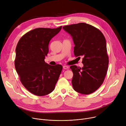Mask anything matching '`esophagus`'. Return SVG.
I'll use <instances>...</instances> for the list:
<instances>
[{
	"mask_svg": "<svg viewBox=\"0 0 126 126\" xmlns=\"http://www.w3.org/2000/svg\"><path fill=\"white\" fill-rule=\"evenodd\" d=\"M63 69H68V68H69V67H68V66H65V65H64V66H63Z\"/></svg>",
	"mask_w": 126,
	"mask_h": 126,
	"instance_id": "34e87169",
	"label": "esophagus"
}]
</instances>
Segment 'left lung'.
Here are the masks:
<instances>
[{
	"label": "left lung",
	"mask_w": 126,
	"mask_h": 126,
	"mask_svg": "<svg viewBox=\"0 0 126 126\" xmlns=\"http://www.w3.org/2000/svg\"><path fill=\"white\" fill-rule=\"evenodd\" d=\"M63 29L72 37L75 56L83 57L82 68L70 67L73 73V89L81 94H92L101 85L107 73L109 57L105 37L99 30L83 22Z\"/></svg>",
	"instance_id": "8db88e82"
}]
</instances>
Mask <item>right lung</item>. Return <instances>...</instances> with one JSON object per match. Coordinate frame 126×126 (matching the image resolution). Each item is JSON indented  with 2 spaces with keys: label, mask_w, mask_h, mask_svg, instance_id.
<instances>
[{
  "label": "right lung",
  "mask_w": 126,
  "mask_h": 126,
  "mask_svg": "<svg viewBox=\"0 0 126 126\" xmlns=\"http://www.w3.org/2000/svg\"><path fill=\"white\" fill-rule=\"evenodd\" d=\"M61 29L62 26L33 29L22 36L17 44L15 60L16 71L22 84L36 95L52 93L61 73L62 65L52 66L45 62L50 40Z\"/></svg>",
  "instance_id": "1"
}]
</instances>
